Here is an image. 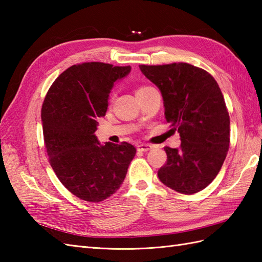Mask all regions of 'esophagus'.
<instances>
[{
    "mask_svg": "<svg viewBox=\"0 0 262 262\" xmlns=\"http://www.w3.org/2000/svg\"><path fill=\"white\" fill-rule=\"evenodd\" d=\"M151 148L152 145H149V144H140V145H137V151L140 152H147Z\"/></svg>",
    "mask_w": 262,
    "mask_h": 262,
    "instance_id": "obj_1",
    "label": "esophagus"
}]
</instances>
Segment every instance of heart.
Listing matches in <instances>:
<instances>
[{"label":"heart","instance_id":"b5f03b06","mask_svg":"<svg viewBox=\"0 0 262 262\" xmlns=\"http://www.w3.org/2000/svg\"><path fill=\"white\" fill-rule=\"evenodd\" d=\"M149 88H151V86H145V85H144V86H140V88H138L137 90H136V93L142 92V91H144V90H147V89H149Z\"/></svg>","mask_w":262,"mask_h":262}]
</instances>
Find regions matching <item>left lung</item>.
Segmentation results:
<instances>
[{
	"instance_id": "obj_1",
	"label": "left lung",
	"mask_w": 262,
	"mask_h": 262,
	"mask_svg": "<svg viewBox=\"0 0 262 262\" xmlns=\"http://www.w3.org/2000/svg\"><path fill=\"white\" fill-rule=\"evenodd\" d=\"M163 97L164 115L180 134L179 148L165 146L161 182L192 194L213 181L230 146V116L224 97L208 72L188 63L140 65Z\"/></svg>"
}]
</instances>
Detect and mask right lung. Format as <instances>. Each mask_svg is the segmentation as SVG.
<instances>
[{"label": "right lung", "instance_id": "add662e5", "mask_svg": "<svg viewBox=\"0 0 262 262\" xmlns=\"http://www.w3.org/2000/svg\"><path fill=\"white\" fill-rule=\"evenodd\" d=\"M129 72L130 66L76 64L54 81L43 100L41 121L49 163L62 185L89 203L102 202L118 190L136 154L129 143L101 145L94 135L114 83Z\"/></svg>", "mask_w": 262, "mask_h": 262}]
</instances>
